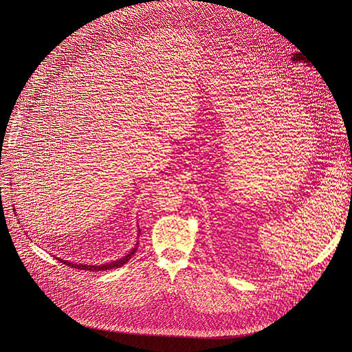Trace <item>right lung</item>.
<instances>
[{"label":"right lung","instance_id":"add662e5","mask_svg":"<svg viewBox=\"0 0 352 352\" xmlns=\"http://www.w3.org/2000/svg\"><path fill=\"white\" fill-rule=\"evenodd\" d=\"M138 228H139V226H138ZM140 235V230H138V236ZM138 245H139V242H136L135 243V246L131 249V252L126 255V256H124V258H121V259H118V261H113V262H110V263H104V265H85V263H74V262H68V261H63V259H60V258H56V259H58L60 262H63L64 265H67V266H71V267H75V269H79V270H85V272H104V270H110V269H117V267H121V266H124L133 255H135V252H136V249H138Z\"/></svg>","mask_w":352,"mask_h":352}]
</instances>
